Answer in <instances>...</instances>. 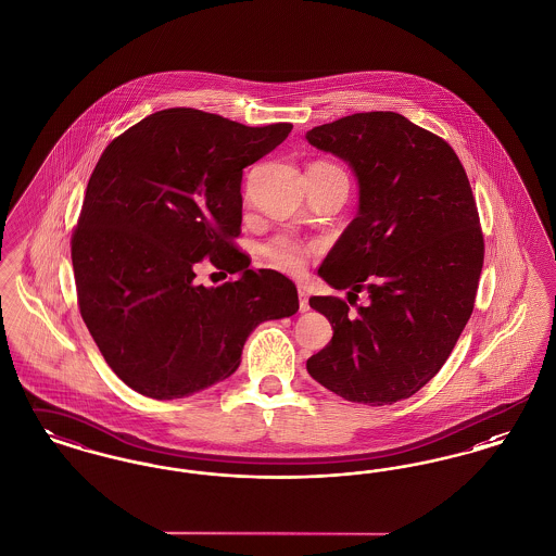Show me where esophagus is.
<instances>
[{"mask_svg": "<svg viewBox=\"0 0 556 556\" xmlns=\"http://www.w3.org/2000/svg\"><path fill=\"white\" fill-rule=\"evenodd\" d=\"M298 298H300V313H306L308 308H311V304H308V291L298 290Z\"/></svg>", "mask_w": 556, "mask_h": 556, "instance_id": "1", "label": "esophagus"}]
</instances>
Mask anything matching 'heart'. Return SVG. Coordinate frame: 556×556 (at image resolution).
<instances>
[{"label": "heart", "instance_id": "b5f03b06", "mask_svg": "<svg viewBox=\"0 0 556 556\" xmlns=\"http://www.w3.org/2000/svg\"><path fill=\"white\" fill-rule=\"evenodd\" d=\"M315 164H327V162H315ZM261 254L273 268L290 275H300L308 266L311 245L291 236H275L263 243Z\"/></svg>", "mask_w": 556, "mask_h": 556}]
</instances>
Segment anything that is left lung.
<instances>
[{"label":"left lung","instance_id":"8db88e82","mask_svg":"<svg viewBox=\"0 0 556 556\" xmlns=\"http://www.w3.org/2000/svg\"><path fill=\"white\" fill-rule=\"evenodd\" d=\"M306 139L358 179V214L318 277L369 293L356 313L340 298H311L333 338L306 369L350 402L394 404L442 369L473 313L483 266L473 191L448 143L397 112H358Z\"/></svg>","mask_w":556,"mask_h":556}]
</instances>
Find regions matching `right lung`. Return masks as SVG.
I'll list each match as a JSON object with an SVG mask.
<instances>
[{"mask_svg":"<svg viewBox=\"0 0 556 556\" xmlns=\"http://www.w3.org/2000/svg\"><path fill=\"white\" fill-rule=\"evenodd\" d=\"M290 131V123L245 127L168 108L118 135L98 160L71 241L75 283L91 338L135 392H202L238 370L261 323L298 313L290 279L248 268L231 243L243 168ZM206 255L239 279L198 287L192 266Z\"/></svg>","mask_w":556,"mask_h":556,"instance_id":"add662e5","label":"right lung"}]
</instances>
